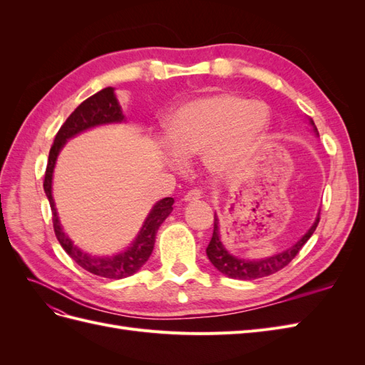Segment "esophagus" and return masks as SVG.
Returning a JSON list of instances; mask_svg holds the SVG:
<instances>
[{"mask_svg": "<svg viewBox=\"0 0 365 365\" xmlns=\"http://www.w3.org/2000/svg\"><path fill=\"white\" fill-rule=\"evenodd\" d=\"M201 197H202L201 190L193 189V190L187 192V193L184 195V202H195V201H197V200H201Z\"/></svg>", "mask_w": 365, "mask_h": 365, "instance_id": "esophagus-1", "label": "esophagus"}]
</instances>
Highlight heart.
Here are the masks:
<instances>
[{
    "label": "heart",
    "mask_w": 365,
    "mask_h": 365,
    "mask_svg": "<svg viewBox=\"0 0 365 365\" xmlns=\"http://www.w3.org/2000/svg\"><path fill=\"white\" fill-rule=\"evenodd\" d=\"M268 126L269 109L260 101L233 93L197 97L170 114L165 134L172 150L164 160L180 169L182 160L202 155L210 172L227 176L256 153Z\"/></svg>",
    "instance_id": "heart-1"
}]
</instances>
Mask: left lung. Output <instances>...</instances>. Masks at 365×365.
<instances>
[{"label": "left lung", "mask_w": 365, "mask_h": 365, "mask_svg": "<svg viewBox=\"0 0 365 365\" xmlns=\"http://www.w3.org/2000/svg\"><path fill=\"white\" fill-rule=\"evenodd\" d=\"M309 125L312 126L314 132L318 135L317 126L314 123L312 118H309ZM319 222V213L315 219V222L312 224V227L307 230V233L294 244L291 248L284 250L279 254H274L271 257L267 259H260V260H247V259H240L230 254V251H227V248L224 247L222 242H220V235H219V219L215 213V228H213V236L210 244L207 247V256L210 259V262L213 263V267L219 271L225 274L227 277L230 279H239V280H254V279H260V277H267V275H271L274 272L280 271L282 268H284L297 254L298 251L302 250V247L306 244L314 235V231L317 228Z\"/></svg>", "instance_id": "8db88e82"}]
</instances>
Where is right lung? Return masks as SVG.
<instances>
[{
    "mask_svg": "<svg viewBox=\"0 0 365 365\" xmlns=\"http://www.w3.org/2000/svg\"><path fill=\"white\" fill-rule=\"evenodd\" d=\"M121 121H125V115L117 101L114 88H103L102 91L88 97L86 101L77 106L71 113V115L65 120V123L61 126L56 137H54V143L48 155L46 180H43V192H46L48 197L53 213L54 235H56L61 247L83 269L98 275V277L114 280L129 277V275L135 274L143 264L148 262L152 254L153 245H155L157 231L165 220V217L172 213V205L175 202L173 197H164V200L158 201L152 207L150 213L148 215L145 224H143L141 230L138 231L135 240L132 242L125 251L114 254V256H93V254H88L82 251L79 247H76L73 244V240L63 233L58 216V210L56 205H54V200L51 195V182L54 165H56L58 157L62 148L65 146V143L83 130L102 125L121 123Z\"/></svg>",
    "mask_w": 365,
    "mask_h": 365,
    "instance_id": "add662e5",
    "label": "right lung"
}]
</instances>
